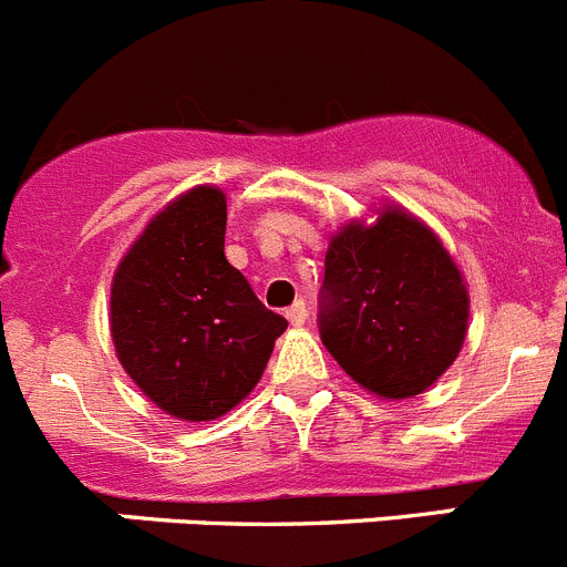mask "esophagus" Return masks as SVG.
I'll list each match as a JSON object with an SVG mask.
<instances>
[{"instance_id": "esophagus-1", "label": "esophagus", "mask_w": 567, "mask_h": 567, "mask_svg": "<svg viewBox=\"0 0 567 567\" xmlns=\"http://www.w3.org/2000/svg\"><path fill=\"white\" fill-rule=\"evenodd\" d=\"M285 316H288V321L293 327L305 324V321H308V308H305V301H293V305L285 310Z\"/></svg>"}]
</instances>
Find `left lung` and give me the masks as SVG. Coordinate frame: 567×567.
I'll return each mask as SVG.
<instances>
[{"label": "left lung", "mask_w": 567, "mask_h": 567, "mask_svg": "<svg viewBox=\"0 0 567 567\" xmlns=\"http://www.w3.org/2000/svg\"><path fill=\"white\" fill-rule=\"evenodd\" d=\"M330 235L321 341L380 400H411L458 358L470 290L442 237L394 200Z\"/></svg>", "instance_id": "obj_1"}]
</instances>
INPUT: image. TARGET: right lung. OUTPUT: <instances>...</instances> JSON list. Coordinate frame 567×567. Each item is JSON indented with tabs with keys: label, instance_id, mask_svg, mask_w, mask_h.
I'll list each match as a JSON object with an SVG mask.
<instances>
[{
	"label": "right lung",
	"instance_id": "1",
	"mask_svg": "<svg viewBox=\"0 0 567 567\" xmlns=\"http://www.w3.org/2000/svg\"><path fill=\"white\" fill-rule=\"evenodd\" d=\"M224 235L226 193L195 184L147 220L111 277L116 361L173 420L229 414L288 327L226 259Z\"/></svg>",
	"mask_w": 567,
	"mask_h": 567
}]
</instances>
